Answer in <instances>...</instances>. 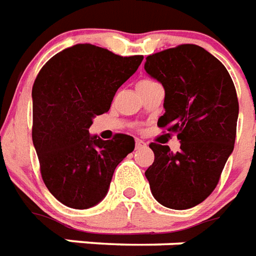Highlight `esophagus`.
I'll return each mask as SVG.
<instances>
[{
	"mask_svg": "<svg viewBox=\"0 0 256 256\" xmlns=\"http://www.w3.org/2000/svg\"><path fill=\"white\" fill-rule=\"evenodd\" d=\"M146 144L142 140H136V149H142V148H145Z\"/></svg>",
	"mask_w": 256,
	"mask_h": 256,
	"instance_id": "obj_1",
	"label": "esophagus"
}]
</instances>
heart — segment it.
<instances>
[{
	"label": "heart",
	"instance_id": "obj_1",
	"mask_svg": "<svg viewBox=\"0 0 256 256\" xmlns=\"http://www.w3.org/2000/svg\"><path fill=\"white\" fill-rule=\"evenodd\" d=\"M150 83H156L154 80H152V79H144V80H141L140 83L136 86H144V84H150Z\"/></svg>",
	"mask_w": 256,
	"mask_h": 256
}]
</instances>
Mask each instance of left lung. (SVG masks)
<instances>
[{"label":"left lung","instance_id":"8db88e82","mask_svg":"<svg viewBox=\"0 0 256 256\" xmlns=\"http://www.w3.org/2000/svg\"><path fill=\"white\" fill-rule=\"evenodd\" d=\"M145 71L164 86L160 128L180 140V150L150 144L154 162L145 176L154 198L166 208L188 210L214 192L231 156L239 114L236 90L227 68L194 44L146 58Z\"/></svg>","mask_w":256,"mask_h":256}]
</instances>
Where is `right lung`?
Segmentation results:
<instances>
[{"label": "right lung", "mask_w": 256, "mask_h": 256, "mask_svg": "<svg viewBox=\"0 0 256 256\" xmlns=\"http://www.w3.org/2000/svg\"><path fill=\"white\" fill-rule=\"evenodd\" d=\"M144 56L124 58L92 44H76L50 58L32 88V140L44 184L64 206L87 210L104 198L134 138L90 136L95 115L110 110L116 90Z\"/></svg>", "instance_id": "obj_1"}]
</instances>
